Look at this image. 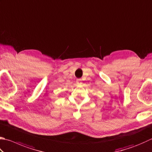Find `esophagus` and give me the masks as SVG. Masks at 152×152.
Here are the masks:
<instances>
[{
    "label": "esophagus",
    "instance_id": "34e87169",
    "mask_svg": "<svg viewBox=\"0 0 152 152\" xmlns=\"http://www.w3.org/2000/svg\"><path fill=\"white\" fill-rule=\"evenodd\" d=\"M76 83H77V85H81V84L82 83H81V79H77Z\"/></svg>",
    "mask_w": 152,
    "mask_h": 152
}]
</instances>
